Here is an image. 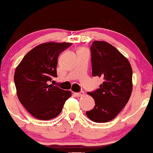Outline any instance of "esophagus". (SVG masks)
Instances as JSON below:
<instances>
[{
    "mask_svg": "<svg viewBox=\"0 0 153 153\" xmlns=\"http://www.w3.org/2000/svg\"><path fill=\"white\" fill-rule=\"evenodd\" d=\"M84 95H85V93H84L83 91L79 92H75L74 93V95L76 96V97H82V96H83Z\"/></svg>",
    "mask_w": 153,
    "mask_h": 153,
    "instance_id": "esophagus-1",
    "label": "esophagus"
}]
</instances>
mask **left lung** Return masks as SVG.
<instances>
[{
  "mask_svg": "<svg viewBox=\"0 0 153 153\" xmlns=\"http://www.w3.org/2000/svg\"><path fill=\"white\" fill-rule=\"evenodd\" d=\"M92 74L103 79L100 88L88 92L95 100L87 116L97 123L111 121L128 102L132 91V68L127 58L108 42L94 41L90 47Z\"/></svg>",
  "mask_w": 153,
  "mask_h": 153,
  "instance_id": "obj_1",
  "label": "left lung"
}]
</instances>
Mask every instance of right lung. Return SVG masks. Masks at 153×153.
<instances>
[{"label":"right lung","mask_w":153,"mask_h":153,"mask_svg":"<svg viewBox=\"0 0 153 153\" xmlns=\"http://www.w3.org/2000/svg\"><path fill=\"white\" fill-rule=\"evenodd\" d=\"M71 43L46 42L31 50L19 64L14 83L20 102L34 117L39 120L56 118L71 97L70 91L49 85L57 77L56 67L60 53Z\"/></svg>","instance_id":"obj_1"}]
</instances>
